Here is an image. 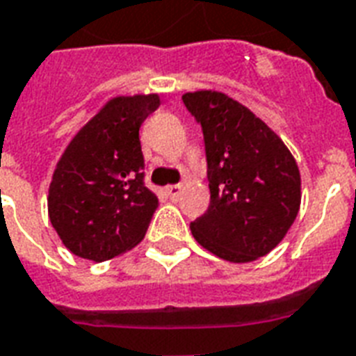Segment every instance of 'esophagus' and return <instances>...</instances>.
Listing matches in <instances>:
<instances>
[{
    "instance_id": "1",
    "label": "esophagus",
    "mask_w": 356,
    "mask_h": 356,
    "mask_svg": "<svg viewBox=\"0 0 356 356\" xmlns=\"http://www.w3.org/2000/svg\"><path fill=\"white\" fill-rule=\"evenodd\" d=\"M181 193V186H167V195H169L172 200H176V198L180 197Z\"/></svg>"
}]
</instances>
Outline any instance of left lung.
Returning <instances> with one entry per match:
<instances>
[{
	"mask_svg": "<svg viewBox=\"0 0 356 356\" xmlns=\"http://www.w3.org/2000/svg\"><path fill=\"white\" fill-rule=\"evenodd\" d=\"M202 126L209 206L191 222L204 249L234 264L277 247L301 206V175L282 139L254 113L217 90L181 96Z\"/></svg>",
	"mask_w": 356,
	"mask_h": 356,
	"instance_id": "left-lung-1",
	"label": "left lung"
}]
</instances>
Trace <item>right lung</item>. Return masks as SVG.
Instances as JSON below:
<instances>
[{"label": "right lung", "mask_w": 356, "mask_h": 356, "mask_svg": "<svg viewBox=\"0 0 356 356\" xmlns=\"http://www.w3.org/2000/svg\"><path fill=\"white\" fill-rule=\"evenodd\" d=\"M158 107V95L111 98L57 161L48 216L72 254L106 261L145 238L159 202L145 186L139 128Z\"/></svg>", "instance_id": "add662e5"}]
</instances>
